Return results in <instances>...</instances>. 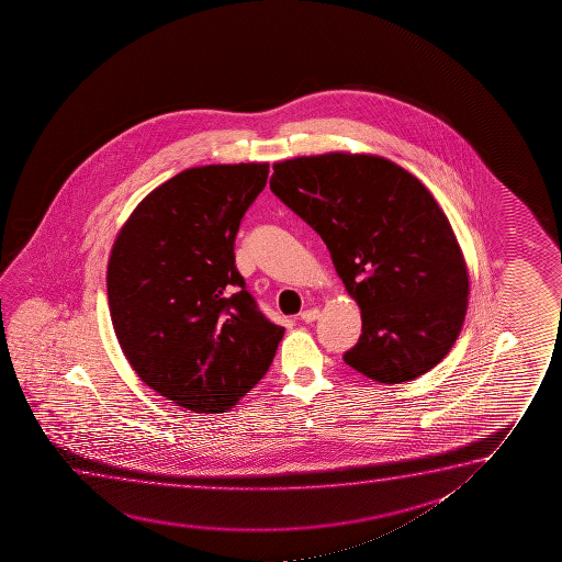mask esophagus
Listing matches in <instances>:
<instances>
[{
	"label": "esophagus",
	"instance_id": "34e87169",
	"mask_svg": "<svg viewBox=\"0 0 562 562\" xmlns=\"http://www.w3.org/2000/svg\"><path fill=\"white\" fill-rule=\"evenodd\" d=\"M318 316H321V311H318V308H307V311H303V313H301V321L307 324L315 323Z\"/></svg>",
	"mask_w": 562,
	"mask_h": 562
}]
</instances>
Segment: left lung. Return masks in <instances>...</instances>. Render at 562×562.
Wrapping results in <instances>:
<instances>
[{
  "label": "left lung",
  "instance_id": "left-lung-1",
  "mask_svg": "<svg viewBox=\"0 0 562 562\" xmlns=\"http://www.w3.org/2000/svg\"><path fill=\"white\" fill-rule=\"evenodd\" d=\"M270 190L323 238L361 307V338L344 353L380 384L434 369L469 305V272L451 224L418 178L374 155L277 162Z\"/></svg>",
  "mask_w": 562,
  "mask_h": 562
}]
</instances>
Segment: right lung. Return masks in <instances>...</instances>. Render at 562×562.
I'll return each instance as SVG.
<instances>
[{
  "label": "right lung",
  "mask_w": 562,
  "mask_h": 562,
  "mask_svg": "<svg viewBox=\"0 0 562 562\" xmlns=\"http://www.w3.org/2000/svg\"><path fill=\"white\" fill-rule=\"evenodd\" d=\"M267 177L269 162L184 170L142 200L116 236L108 267L116 339L142 382L178 407H234L284 336L247 292L234 255Z\"/></svg>",
  "instance_id": "1"
}]
</instances>
